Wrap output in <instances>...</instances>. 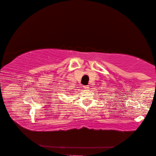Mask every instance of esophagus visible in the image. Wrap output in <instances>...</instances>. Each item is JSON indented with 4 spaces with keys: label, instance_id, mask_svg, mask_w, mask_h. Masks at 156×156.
<instances>
[{
    "label": "esophagus",
    "instance_id": "obj_1",
    "mask_svg": "<svg viewBox=\"0 0 156 156\" xmlns=\"http://www.w3.org/2000/svg\"><path fill=\"white\" fill-rule=\"evenodd\" d=\"M83 88H84V89H86V90H87V89H88V88H89V86H88V85H86V86H83Z\"/></svg>",
    "mask_w": 156,
    "mask_h": 156
}]
</instances>
